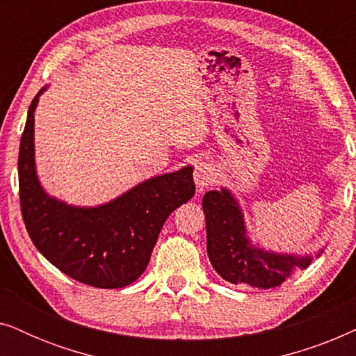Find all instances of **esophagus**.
<instances>
[{
    "instance_id": "esophagus-1",
    "label": "esophagus",
    "mask_w": 356,
    "mask_h": 356,
    "mask_svg": "<svg viewBox=\"0 0 356 356\" xmlns=\"http://www.w3.org/2000/svg\"><path fill=\"white\" fill-rule=\"evenodd\" d=\"M213 178H216V175H213V167L209 160H201V162L196 163V167H194V183L199 189L211 186Z\"/></svg>"
}]
</instances>
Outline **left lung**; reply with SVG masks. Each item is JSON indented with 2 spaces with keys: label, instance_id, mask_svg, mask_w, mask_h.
I'll return each mask as SVG.
<instances>
[{
  "label": "left lung",
  "instance_id": "left-lung-1",
  "mask_svg": "<svg viewBox=\"0 0 356 356\" xmlns=\"http://www.w3.org/2000/svg\"><path fill=\"white\" fill-rule=\"evenodd\" d=\"M202 209L209 259L217 274L230 284L275 289L309 266L311 257L274 254L252 248L245 236L240 207L227 189L204 194Z\"/></svg>",
  "mask_w": 356,
  "mask_h": 356
}]
</instances>
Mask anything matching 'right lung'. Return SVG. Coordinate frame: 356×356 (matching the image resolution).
I'll return each mask as SVG.
<instances>
[{
    "label": "right lung",
    "instance_id": "obj_1",
    "mask_svg": "<svg viewBox=\"0 0 356 356\" xmlns=\"http://www.w3.org/2000/svg\"><path fill=\"white\" fill-rule=\"evenodd\" d=\"M29 106L19 147V201L27 233L63 274L95 289H121L147 267L165 220L194 196L193 168L138 184L105 206L81 209L47 196L33 165V111Z\"/></svg>",
    "mask_w": 356,
    "mask_h": 356
}]
</instances>
